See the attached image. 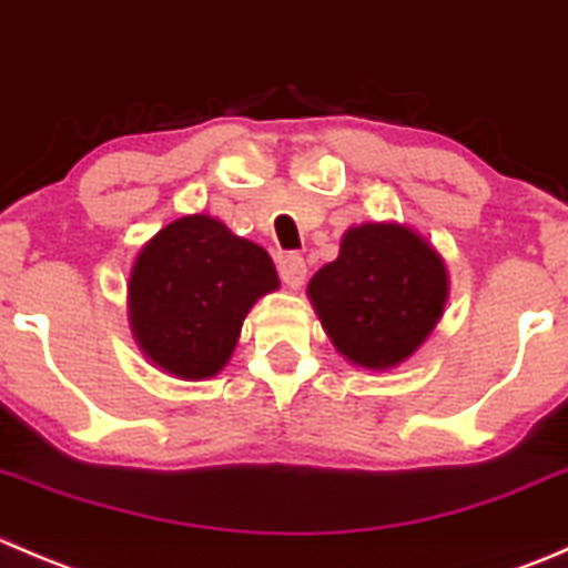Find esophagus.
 Listing matches in <instances>:
<instances>
[{
    "instance_id": "1",
    "label": "esophagus",
    "mask_w": 568,
    "mask_h": 568,
    "mask_svg": "<svg viewBox=\"0 0 568 568\" xmlns=\"http://www.w3.org/2000/svg\"><path fill=\"white\" fill-rule=\"evenodd\" d=\"M280 277H283V283L288 285V288H302L307 280V263L305 257L300 255H285L283 261H280Z\"/></svg>"
}]
</instances>
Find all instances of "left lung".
I'll return each mask as SVG.
<instances>
[{
  "label": "left lung",
  "mask_w": 568,
  "mask_h": 568,
  "mask_svg": "<svg viewBox=\"0 0 568 568\" xmlns=\"http://www.w3.org/2000/svg\"><path fill=\"white\" fill-rule=\"evenodd\" d=\"M450 280L443 255L400 222H363L307 283V300L337 354L365 371L406 363L439 324Z\"/></svg>",
  "instance_id": "8db88e82"
}]
</instances>
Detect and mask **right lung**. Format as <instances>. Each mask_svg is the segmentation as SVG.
<instances>
[{
  "label": "right lung",
  "instance_id": "obj_1",
  "mask_svg": "<svg viewBox=\"0 0 568 568\" xmlns=\"http://www.w3.org/2000/svg\"><path fill=\"white\" fill-rule=\"evenodd\" d=\"M277 288V268L261 244L216 216H181L136 252L131 335L162 374L211 379L231 359L252 305Z\"/></svg>",
  "mask_w": 568,
  "mask_h": 568
}]
</instances>
